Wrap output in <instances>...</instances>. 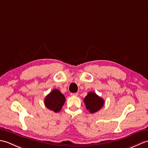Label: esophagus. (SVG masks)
I'll list each match as a JSON object with an SVG mask.
<instances>
[{
  "instance_id": "esophagus-1",
  "label": "esophagus",
  "mask_w": 148,
  "mask_h": 148,
  "mask_svg": "<svg viewBox=\"0 0 148 148\" xmlns=\"http://www.w3.org/2000/svg\"><path fill=\"white\" fill-rule=\"evenodd\" d=\"M71 96H77L78 95V93H71Z\"/></svg>"
}]
</instances>
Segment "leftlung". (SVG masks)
Instances as JSON below:
<instances>
[{"instance_id":"1","label":"left lung","mask_w":148,"mask_h":148,"mask_svg":"<svg viewBox=\"0 0 148 148\" xmlns=\"http://www.w3.org/2000/svg\"><path fill=\"white\" fill-rule=\"evenodd\" d=\"M83 101L86 105V109L88 110L90 113H95L99 111L104 104L103 99L93 92L88 93Z\"/></svg>"}]
</instances>
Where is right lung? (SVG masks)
<instances>
[{
  "label": "right lung",
  "mask_w": 148,
  "mask_h": 148,
  "mask_svg": "<svg viewBox=\"0 0 148 148\" xmlns=\"http://www.w3.org/2000/svg\"><path fill=\"white\" fill-rule=\"evenodd\" d=\"M65 102V97L57 89L52 90L45 99V104L48 109L55 112H59Z\"/></svg>",
  "instance_id": "obj_1"
}]
</instances>
